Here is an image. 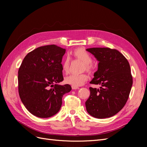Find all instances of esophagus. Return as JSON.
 Masks as SVG:
<instances>
[{
	"label": "esophagus",
	"instance_id": "obj_1",
	"mask_svg": "<svg viewBox=\"0 0 147 147\" xmlns=\"http://www.w3.org/2000/svg\"><path fill=\"white\" fill-rule=\"evenodd\" d=\"M72 90H77V89H79L78 87H77V86H72Z\"/></svg>",
	"mask_w": 147,
	"mask_h": 147
}]
</instances>
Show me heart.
Wrapping results in <instances>:
<instances>
[{
	"label": "heart",
	"instance_id": "b5f03b06",
	"mask_svg": "<svg viewBox=\"0 0 147 147\" xmlns=\"http://www.w3.org/2000/svg\"><path fill=\"white\" fill-rule=\"evenodd\" d=\"M72 55L76 58L80 60L84 64L85 70L90 72L92 70V66L91 65L92 59L91 56L88 52L82 48H78L74 50ZM70 59L69 57H66L63 63V72L67 73L69 70ZM88 80V77L84 74H71L67 76L65 78V82L67 84H70L73 86H80L83 84Z\"/></svg>",
	"mask_w": 147,
	"mask_h": 147
}]
</instances>
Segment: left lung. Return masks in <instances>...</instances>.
<instances>
[{
  "mask_svg": "<svg viewBox=\"0 0 147 147\" xmlns=\"http://www.w3.org/2000/svg\"><path fill=\"white\" fill-rule=\"evenodd\" d=\"M99 61L91 84L100 89L90 88V96L85 102L88 113L96 118L113 116L121 110L128 99L132 77L127 60L121 53L109 48L86 49Z\"/></svg>",
  "mask_w": 147,
  "mask_h": 147,
  "instance_id": "obj_1",
  "label": "left lung"
}]
</instances>
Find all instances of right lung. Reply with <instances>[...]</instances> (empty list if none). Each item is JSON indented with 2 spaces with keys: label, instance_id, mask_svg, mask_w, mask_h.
<instances>
[{
  "label": "right lung",
  "instance_id": "obj_1",
  "mask_svg": "<svg viewBox=\"0 0 147 147\" xmlns=\"http://www.w3.org/2000/svg\"><path fill=\"white\" fill-rule=\"evenodd\" d=\"M65 49L55 45L38 47L25 56L18 70L20 99L29 112L49 118L59 112L62 98L72 90L63 81L61 64Z\"/></svg>",
  "mask_w": 147,
  "mask_h": 147
}]
</instances>
